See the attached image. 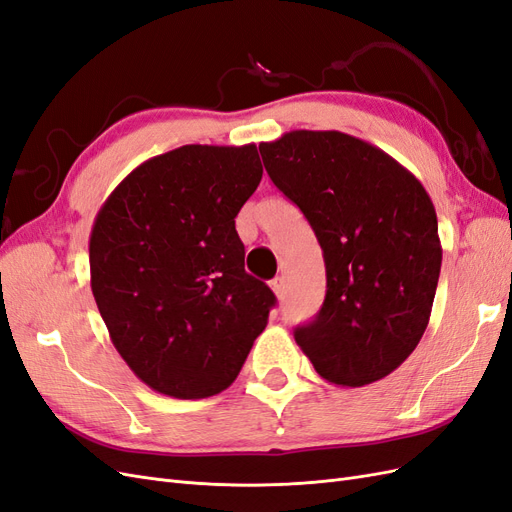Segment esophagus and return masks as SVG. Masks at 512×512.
<instances>
[{"label":"esophagus","mask_w":512,"mask_h":512,"mask_svg":"<svg viewBox=\"0 0 512 512\" xmlns=\"http://www.w3.org/2000/svg\"><path fill=\"white\" fill-rule=\"evenodd\" d=\"M271 290L275 292L277 299L284 297V290H286V284H284V277H275V280H271Z\"/></svg>","instance_id":"esophagus-1"}]
</instances>
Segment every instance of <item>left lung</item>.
<instances>
[{"label": "left lung", "instance_id": "obj_1", "mask_svg": "<svg viewBox=\"0 0 512 512\" xmlns=\"http://www.w3.org/2000/svg\"><path fill=\"white\" fill-rule=\"evenodd\" d=\"M260 156L327 267V297L294 339L324 380H382L421 342L436 297L442 245L429 194L389 153L337 130L286 132L260 143Z\"/></svg>", "mask_w": 512, "mask_h": 512}]
</instances>
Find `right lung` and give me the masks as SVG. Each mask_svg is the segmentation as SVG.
Returning <instances> with one entry per match:
<instances>
[{"instance_id":"1","label":"right lung","mask_w":512,"mask_h":512,"mask_svg":"<svg viewBox=\"0 0 512 512\" xmlns=\"http://www.w3.org/2000/svg\"><path fill=\"white\" fill-rule=\"evenodd\" d=\"M262 179L254 143L183 145L136 166L89 237L91 292L138 380L177 399L235 382L275 305L245 273L235 218Z\"/></svg>"}]
</instances>
